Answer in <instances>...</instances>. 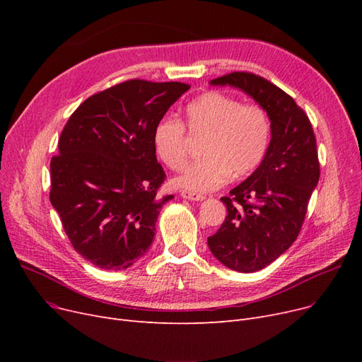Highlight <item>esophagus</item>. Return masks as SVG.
<instances>
[{
	"mask_svg": "<svg viewBox=\"0 0 362 362\" xmlns=\"http://www.w3.org/2000/svg\"><path fill=\"white\" fill-rule=\"evenodd\" d=\"M180 195H182V198L189 199V201H204L205 199L204 195H199V194H195V192H189V191H182Z\"/></svg>",
	"mask_w": 362,
	"mask_h": 362,
	"instance_id": "34e87169",
	"label": "esophagus"
}]
</instances>
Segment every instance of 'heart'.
<instances>
[{
	"instance_id": "1",
	"label": "heart",
	"mask_w": 362,
	"mask_h": 362,
	"mask_svg": "<svg viewBox=\"0 0 362 362\" xmlns=\"http://www.w3.org/2000/svg\"><path fill=\"white\" fill-rule=\"evenodd\" d=\"M185 114L189 130L206 138L201 145L204 157L173 180L176 187L195 194L216 191L230 176L242 179L252 175L267 156L272 123L262 107L210 90L189 103ZM152 145L170 170L179 171L186 165V129L177 117L163 116L157 122Z\"/></svg>"
}]
</instances>
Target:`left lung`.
<instances>
[{"label":"left lung","mask_w":362,"mask_h":362,"mask_svg":"<svg viewBox=\"0 0 362 362\" xmlns=\"http://www.w3.org/2000/svg\"><path fill=\"white\" fill-rule=\"evenodd\" d=\"M248 93L267 111L272 141L261 165L221 201L227 216L208 238L213 255L230 270L252 273L277 259L296 240L320 179L311 122L295 100L267 79L233 71L210 82Z\"/></svg>","instance_id":"left-lung-1"}]
</instances>
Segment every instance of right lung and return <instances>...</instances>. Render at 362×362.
I'll use <instances>...</instances> for the list:
<instances>
[{"instance_id":"add662e5","label":"right lung","mask_w":362,"mask_h":362,"mask_svg":"<svg viewBox=\"0 0 362 362\" xmlns=\"http://www.w3.org/2000/svg\"><path fill=\"white\" fill-rule=\"evenodd\" d=\"M189 89L132 79L85 100L71 114L51 160L49 201L76 252L104 270H124L156 235L165 179L152 132Z\"/></svg>"}]
</instances>
